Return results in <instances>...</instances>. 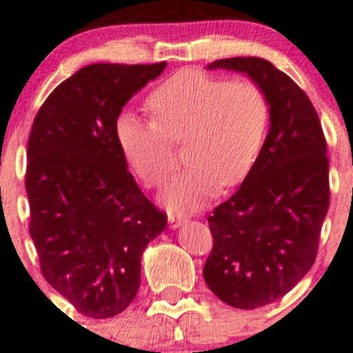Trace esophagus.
I'll return each mask as SVG.
<instances>
[{"instance_id":"obj_1","label":"esophagus","mask_w":353,"mask_h":353,"mask_svg":"<svg viewBox=\"0 0 353 353\" xmlns=\"http://www.w3.org/2000/svg\"><path fill=\"white\" fill-rule=\"evenodd\" d=\"M184 222V217L183 215H179V214H169V225L172 229H176V228H179L181 224H183Z\"/></svg>"}]
</instances>
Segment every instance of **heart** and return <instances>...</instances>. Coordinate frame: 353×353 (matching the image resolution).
<instances>
[{
    "instance_id": "b5f03b06",
    "label": "heart",
    "mask_w": 353,
    "mask_h": 353,
    "mask_svg": "<svg viewBox=\"0 0 353 353\" xmlns=\"http://www.w3.org/2000/svg\"><path fill=\"white\" fill-rule=\"evenodd\" d=\"M152 121L122 114L115 138L129 167L150 186H162L174 170L172 141L184 139L190 163L163 191L170 208L190 210L219 186L243 183L268 136L271 107L252 79H228L184 68L146 98Z\"/></svg>"
}]
</instances>
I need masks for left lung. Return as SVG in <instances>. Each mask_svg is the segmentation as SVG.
<instances>
[{
	"label": "left lung",
	"mask_w": 353,
	"mask_h": 353,
	"mask_svg": "<svg viewBox=\"0 0 353 353\" xmlns=\"http://www.w3.org/2000/svg\"><path fill=\"white\" fill-rule=\"evenodd\" d=\"M245 72L265 91L271 129L252 172L208 215L214 246L203 265L208 288L228 305L256 309L285 296L314 265L330 208V162L309 97L271 61L215 60Z\"/></svg>",
	"instance_id": "left-lung-1"
}]
</instances>
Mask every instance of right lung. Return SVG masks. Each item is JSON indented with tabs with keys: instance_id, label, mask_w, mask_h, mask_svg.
Masks as SVG:
<instances>
[{
	"instance_id": "right-lung-1",
	"label": "right lung",
	"mask_w": 353,
	"mask_h": 353,
	"mask_svg": "<svg viewBox=\"0 0 353 353\" xmlns=\"http://www.w3.org/2000/svg\"><path fill=\"white\" fill-rule=\"evenodd\" d=\"M165 65L82 67L54 88L30 129V238L44 279L85 317H114L134 300L143 252L167 225L115 138L122 107Z\"/></svg>"
}]
</instances>
